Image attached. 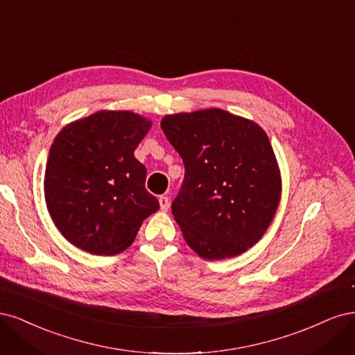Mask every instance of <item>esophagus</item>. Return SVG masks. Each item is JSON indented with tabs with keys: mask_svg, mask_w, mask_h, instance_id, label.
Here are the masks:
<instances>
[{
	"mask_svg": "<svg viewBox=\"0 0 355 355\" xmlns=\"http://www.w3.org/2000/svg\"><path fill=\"white\" fill-rule=\"evenodd\" d=\"M159 205H161L162 211H166L169 208V198L168 196H161V198H159Z\"/></svg>",
	"mask_w": 355,
	"mask_h": 355,
	"instance_id": "1",
	"label": "esophagus"
}]
</instances>
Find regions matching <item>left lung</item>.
I'll return each instance as SVG.
<instances>
[{
  "instance_id": "8db88e82",
  "label": "left lung",
  "mask_w": 355,
  "mask_h": 355,
  "mask_svg": "<svg viewBox=\"0 0 355 355\" xmlns=\"http://www.w3.org/2000/svg\"><path fill=\"white\" fill-rule=\"evenodd\" d=\"M161 127L184 164L171 209L187 245L205 259L252 248L272 221L282 189L267 134L221 109L166 115Z\"/></svg>"
}]
</instances>
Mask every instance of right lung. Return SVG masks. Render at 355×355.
Here are the masks:
<instances>
[{"label": "right lung", "mask_w": 355, "mask_h": 355, "mask_svg": "<svg viewBox=\"0 0 355 355\" xmlns=\"http://www.w3.org/2000/svg\"><path fill=\"white\" fill-rule=\"evenodd\" d=\"M152 123L132 112H97L63 128L45 168V202L60 233L79 249L113 255L128 248L159 202L134 157Z\"/></svg>", "instance_id": "1"}]
</instances>
